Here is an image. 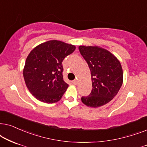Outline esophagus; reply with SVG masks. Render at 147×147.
Here are the masks:
<instances>
[{
    "mask_svg": "<svg viewBox=\"0 0 147 147\" xmlns=\"http://www.w3.org/2000/svg\"><path fill=\"white\" fill-rule=\"evenodd\" d=\"M72 83L73 84V85H77L78 84V81H77V80H74V81H72Z\"/></svg>",
    "mask_w": 147,
    "mask_h": 147,
    "instance_id": "1",
    "label": "esophagus"
}]
</instances>
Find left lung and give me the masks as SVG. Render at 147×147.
Returning a JSON list of instances; mask_svg holds the SVG:
<instances>
[{
  "instance_id": "obj_1",
  "label": "left lung",
  "mask_w": 147,
  "mask_h": 147,
  "mask_svg": "<svg viewBox=\"0 0 147 147\" xmlns=\"http://www.w3.org/2000/svg\"><path fill=\"white\" fill-rule=\"evenodd\" d=\"M80 53L91 70L92 89L81 101L88 107H97L109 102L117 95L123 83L121 64L110 52L98 46L79 47Z\"/></svg>"
}]
</instances>
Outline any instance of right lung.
Instances as JSON below:
<instances>
[{
	"mask_svg": "<svg viewBox=\"0 0 147 147\" xmlns=\"http://www.w3.org/2000/svg\"><path fill=\"white\" fill-rule=\"evenodd\" d=\"M75 49L73 45L50 40L31 51L25 61L23 77L27 89L37 99L53 103L62 98L68 87L63 79L62 62Z\"/></svg>",
	"mask_w": 147,
	"mask_h": 147,
	"instance_id": "right-lung-1",
	"label": "right lung"
}]
</instances>
